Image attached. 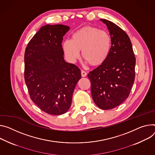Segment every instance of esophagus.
I'll return each instance as SVG.
<instances>
[{"label":"esophagus","mask_w":155,"mask_h":155,"mask_svg":"<svg viewBox=\"0 0 155 155\" xmlns=\"http://www.w3.org/2000/svg\"><path fill=\"white\" fill-rule=\"evenodd\" d=\"M81 76H82L83 77H85L87 76V74L86 72L84 71V70H81Z\"/></svg>","instance_id":"obj_1"}]
</instances>
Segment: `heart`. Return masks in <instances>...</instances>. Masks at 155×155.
I'll return each instance as SVG.
<instances>
[{
	"label": "heart",
	"mask_w": 155,
	"mask_h": 155,
	"mask_svg": "<svg viewBox=\"0 0 155 155\" xmlns=\"http://www.w3.org/2000/svg\"><path fill=\"white\" fill-rule=\"evenodd\" d=\"M62 46L70 61H75L81 51L83 60L90 66L97 67L107 59L112 48V39L107 31L87 25L75 31L72 40L64 41Z\"/></svg>",
	"instance_id": "b5f03b06"
}]
</instances>
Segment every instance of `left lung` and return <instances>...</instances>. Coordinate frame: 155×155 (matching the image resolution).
Listing matches in <instances>:
<instances>
[{"label": "left lung", "instance_id": "1", "mask_svg": "<svg viewBox=\"0 0 155 155\" xmlns=\"http://www.w3.org/2000/svg\"><path fill=\"white\" fill-rule=\"evenodd\" d=\"M112 39V48L106 61L90 72L91 92L96 106L101 109H113L129 96L135 80V57L130 39L122 29L106 19Z\"/></svg>", "mask_w": 155, "mask_h": 155}]
</instances>
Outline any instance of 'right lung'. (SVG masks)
<instances>
[{"label":"right lung","mask_w":155,"mask_h":155,"mask_svg":"<svg viewBox=\"0 0 155 155\" xmlns=\"http://www.w3.org/2000/svg\"><path fill=\"white\" fill-rule=\"evenodd\" d=\"M69 29L63 25L42 26L25 52L24 77L31 100L51 115L67 112L81 77L80 68L64 59L62 42Z\"/></svg>","instance_id":"right-lung-1"}]
</instances>
